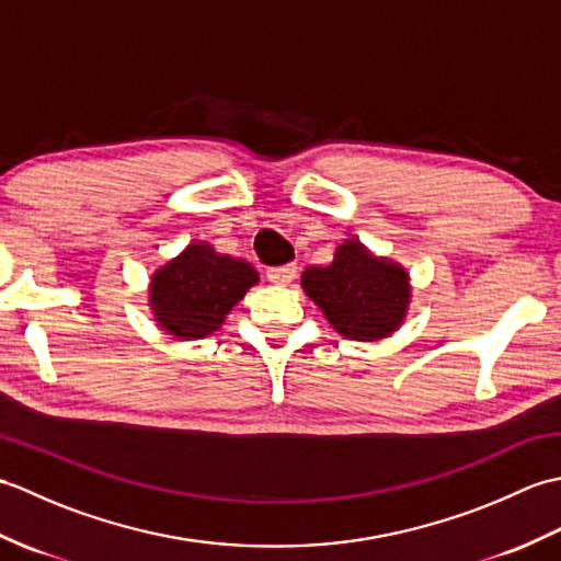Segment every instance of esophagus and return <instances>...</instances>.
Here are the masks:
<instances>
[{"instance_id":"34e87169","label":"esophagus","mask_w":561,"mask_h":561,"mask_svg":"<svg viewBox=\"0 0 561 561\" xmlns=\"http://www.w3.org/2000/svg\"><path fill=\"white\" fill-rule=\"evenodd\" d=\"M296 272H299V267H296V262H287V265L270 267V270H267V279H270L272 284H279V287H284V284L294 282Z\"/></svg>"}]
</instances>
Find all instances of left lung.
Here are the masks:
<instances>
[{"label": "left lung", "instance_id": "obj_1", "mask_svg": "<svg viewBox=\"0 0 561 561\" xmlns=\"http://www.w3.org/2000/svg\"><path fill=\"white\" fill-rule=\"evenodd\" d=\"M301 287L342 337L376 342L396 332L410 306V274L374 257L359 241L337 245L325 267H308Z\"/></svg>", "mask_w": 561, "mask_h": 561}]
</instances>
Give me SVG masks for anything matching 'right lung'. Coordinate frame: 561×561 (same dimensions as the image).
I'll use <instances>...</instances> for the list:
<instances>
[{
	"label": "right lung",
	"mask_w": 561,
	"mask_h": 561,
	"mask_svg": "<svg viewBox=\"0 0 561 561\" xmlns=\"http://www.w3.org/2000/svg\"><path fill=\"white\" fill-rule=\"evenodd\" d=\"M257 279L250 262L221 255L205 241L190 243L153 272L149 306L159 328L175 340H202L219 330Z\"/></svg>",
	"instance_id": "add662e5"
}]
</instances>
